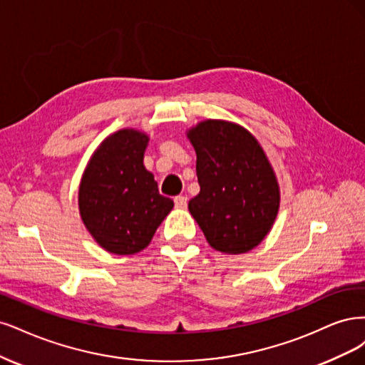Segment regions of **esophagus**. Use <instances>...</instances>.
Returning a JSON list of instances; mask_svg holds the SVG:
<instances>
[{"label": "esophagus", "mask_w": 365, "mask_h": 365, "mask_svg": "<svg viewBox=\"0 0 365 365\" xmlns=\"http://www.w3.org/2000/svg\"><path fill=\"white\" fill-rule=\"evenodd\" d=\"M174 205H175V207L185 209V207L187 206V197H185V195H178V197H174Z\"/></svg>", "instance_id": "esophagus-1"}]
</instances>
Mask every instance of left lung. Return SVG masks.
Instances as JSON below:
<instances>
[{
	"mask_svg": "<svg viewBox=\"0 0 365 365\" xmlns=\"http://www.w3.org/2000/svg\"><path fill=\"white\" fill-rule=\"evenodd\" d=\"M187 138L200 185L187 205L191 215L215 250H252L272 229L280 200L264 150L245 128L226 121L200 123Z\"/></svg>",
	"mask_w": 365,
	"mask_h": 365,
	"instance_id": "left-lung-1",
	"label": "left lung"
}]
</instances>
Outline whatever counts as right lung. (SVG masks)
I'll list each match as a JSON object with an SVG mask.
<instances>
[{
  "mask_svg": "<svg viewBox=\"0 0 365 365\" xmlns=\"http://www.w3.org/2000/svg\"><path fill=\"white\" fill-rule=\"evenodd\" d=\"M148 136L120 130L93 153L78 190L86 229L103 249L133 255L150 244L174 203L144 167Z\"/></svg>",
  "mask_w": 365,
  "mask_h": 365,
  "instance_id": "obj_1",
  "label": "right lung"
}]
</instances>
